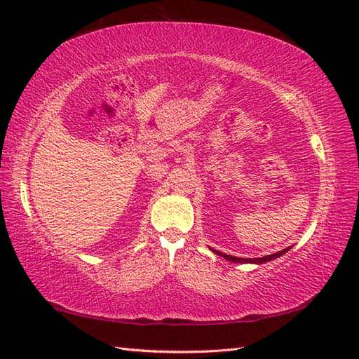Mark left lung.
Returning <instances> with one entry per match:
<instances>
[{"label":"left lung","mask_w":359,"mask_h":359,"mask_svg":"<svg viewBox=\"0 0 359 359\" xmlns=\"http://www.w3.org/2000/svg\"><path fill=\"white\" fill-rule=\"evenodd\" d=\"M288 250H290V247H288V249H285V250L278 252V253H273V255L262 256V258H252V259H250V258H236V256H231V255H226V253H219V252H217V250H214V249H212V252H215L218 256H223L224 259L231 261V262H238V264H243V262H249V264H264V262H269V261H271V259L279 258L280 255L287 253Z\"/></svg>","instance_id":"obj_1"}]
</instances>
